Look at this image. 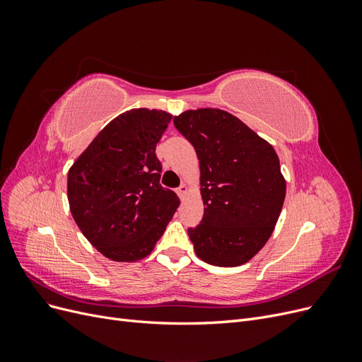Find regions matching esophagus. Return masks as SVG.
Wrapping results in <instances>:
<instances>
[{"label": "esophagus", "mask_w": 362, "mask_h": 362, "mask_svg": "<svg viewBox=\"0 0 362 362\" xmlns=\"http://www.w3.org/2000/svg\"><path fill=\"white\" fill-rule=\"evenodd\" d=\"M187 193H189V187H187V185H185V184H182L181 187L178 189V196H180L181 199H184L185 196H187Z\"/></svg>", "instance_id": "obj_1"}]
</instances>
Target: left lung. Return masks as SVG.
Instances as JSON below:
<instances>
[{
	"instance_id": "8db88e82",
	"label": "left lung",
	"mask_w": 362,
	"mask_h": 362,
	"mask_svg": "<svg viewBox=\"0 0 362 362\" xmlns=\"http://www.w3.org/2000/svg\"><path fill=\"white\" fill-rule=\"evenodd\" d=\"M199 160L204 217L189 228L194 254L217 267H237L267 243L286 199L276 151L221 108L173 117Z\"/></svg>"
}]
</instances>
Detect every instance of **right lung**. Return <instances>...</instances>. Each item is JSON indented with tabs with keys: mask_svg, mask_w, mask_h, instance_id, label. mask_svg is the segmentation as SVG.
Returning a JSON list of instances; mask_svg holds the SVG:
<instances>
[{
	"mask_svg": "<svg viewBox=\"0 0 362 362\" xmlns=\"http://www.w3.org/2000/svg\"><path fill=\"white\" fill-rule=\"evenodd\" d=\"M163 110L133 108L108 122L68 172V201L89 243L116 262L148 257L177 211L160 185L156 148L170 124Z\"/></svg>",
	"mask_w": 362,
	"mask_h": 362,
	"instance_id": "add662e5",
	"label": "right lung"
}]
</instances>
